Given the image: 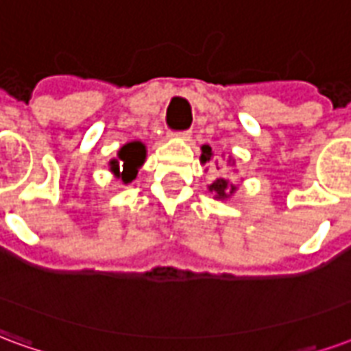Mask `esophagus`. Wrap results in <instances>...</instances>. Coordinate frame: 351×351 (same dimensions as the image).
Instances as JSON below:
<instances>
[{
	"instance_id": "esophagus-1",
	"label": "esophagus",
	"mask_w": 351,
	"mask_h": 351,
	"mask_svg": "<svg viewBox=\"0 0 351 351\" xmlns=\"http://www.w3.org/2000/svg\"><path fill=\"white\" fill-rule=\"evenodd\" d=\"M175 137H180V138H184V141H190L191 131L190 130H188V131H180V133H176Z\"/></svg>"
}]
</instances>
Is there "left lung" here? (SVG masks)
<instances>
[{"label": "left lung", "mask_w": 351, "mask_h": 351, "mask_svg": "<svg viewBox=\"0 0 351 351\" xmlns=\"http://www.w3.org/2000/svg\"><path fill=\"white\" fill-rule=\"evenodd\" d=\"M213 161L218 165V160H214L213 146L210 145L201 146V163L205 165V163H213ZM228 165L235 167V160H233V158H229ZM237 190H239V188H237V184L231 182V178H228V176H218L213 184H208V191L214 193V199H216V201H228L229 197H233V195H235Z\"/></svg>", "instance_id": "left-lung-1"}]
</instances>
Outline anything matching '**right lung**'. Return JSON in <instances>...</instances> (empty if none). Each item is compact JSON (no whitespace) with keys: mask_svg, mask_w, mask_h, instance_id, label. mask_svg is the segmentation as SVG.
<instances>
[{"mask_svg":"<svg viewBox=\"0 0 351 351\" xmlns=\"http://www.w3.org/2000/svg\"><path fill=\"white\" fill-rule=\"evenodd\" d=\"M146 161V146L141 141H131L118 150L116 158L108 161V171L120 178L123 184H130L131 180H135L138 169L145 165ZM123 165V171H119V165Z\"/></svg>","mask_w":351,"mask_h":351,"instance_id":"right-lung-1","label":"right lung"}]
</instances>
